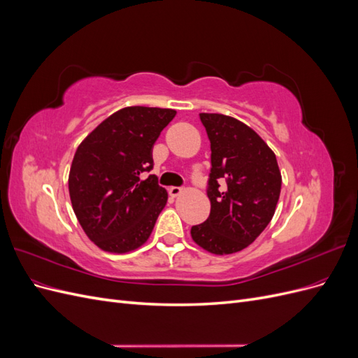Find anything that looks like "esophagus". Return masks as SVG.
Listing matches in <instances>:
<instances>
[{
  "mask_svg": "<svg viewBox=\"0 0 358 358\" xmlns=\"http://www.w3.org/2000/svg\"><path fill=\"white\" fill-rule=\"evenodd\" d=\"M182 191H183V189H182L180 187H170V188H169V194H170L171 197H178V196H180Z\"/></svg>",
  "mask_w": 358,
  "mask_h": 358,
  "instance_id": "34e87169",
  "label": "esophagus"
}]
</instances>
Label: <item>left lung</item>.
I'll use <instances>...</instances> for the list:
<instances>
[{"instance_id":"obj_1","label":"left lung","mask_w":358,"mask_h":358,"mask_svg":"<svg viewBox=\"0 0 358 358\" xmlns=\"http://www.w3.org/2000/svg\"><path fill=\"white\" fill-rule=\"evenodd\" d=\"M210 140V215L191 237L215 255L239 252L272 221L282 185L276 155L252 128L221 113H200ZM225 180L224 190L219 180Z\"/></svg>"}]
</instances>
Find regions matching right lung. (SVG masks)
I'll list each match as a JSON object with an SVG mask.
<instances>
[{"label":"right lung","mask_w":358,"mask_h":358,"mask_svg":"<svg viewBox=\"0 0 358 358\" xmlns=\"http://www.w3.org/2000/svg\"><path fill=\"white\" fill-rule=\"evenodd\" d=\"M176 110L131 106L115 112L76 150L69 192L85 234L106 252L125 254L149 239L167 191L155 175L152 148Z\"/></svg>","instance_id":"add662e5"}]
</instances>
